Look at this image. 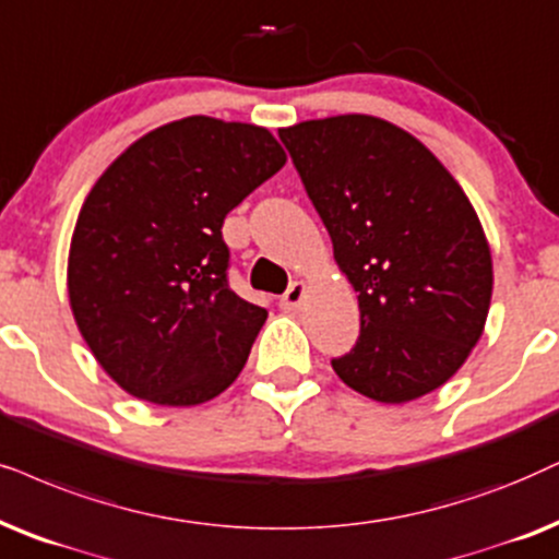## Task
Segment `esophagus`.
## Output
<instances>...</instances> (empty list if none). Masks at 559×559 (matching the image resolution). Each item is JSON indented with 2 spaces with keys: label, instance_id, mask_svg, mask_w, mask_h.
Wrapping results in <instances>:
<instances>
[{
  "label": "esophagus",
  "instance_id": "1",
  "mask_svg": "<svg viewBox=\"0 0 559 559\" xmlns=\"http://www.w3.org/2000/svg\"><path fill=\"white\" fill-rule=\"evenodd\" d=\"M302 297H306V285H302V282H293V285L287 287V293L280 297V306L285 310H295L302 302Z\"/></svg>",
  "mask_w": 559,
  "mask_h": 559
}]
</instances>
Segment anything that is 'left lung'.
<instances>
[{
	"label": "left lung",
	"mask_w": 559,
	"mask_h": 559,
	"mask_svg": "<svg viewBox=\"0 0 559 559\" xmlns=\"http://www.w3.org/2000/svg\"><path fill=\"white\" fill-rule=\"evenodd\" d=\"M280 141L359 293V338L331 367L380 403L441 388L483 336L492 293L467 194L421 141L369 115L300 122Z\"/></svg>",
	"instance_id": "left-lung-1"
}]
</instances>
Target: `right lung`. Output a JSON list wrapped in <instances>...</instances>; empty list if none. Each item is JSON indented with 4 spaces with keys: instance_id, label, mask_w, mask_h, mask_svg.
Returning <instances> with one entry per match:
<instances>
[{
    "instance_id": "1",
    "label": "right lung",
    "mask_w": 559,
    "mask_h": 559,
    "mask_svg": "<svg viewBox=\"0 0 559 559\" xmlns=\"http://www.w3.org/2000/svg\"><path fill=\"white\" fill-rule=\"evenodd\" d=\"M285 162L266 128L192 115L138 138L86 194L69 300L94 359L130 395L198 405L243 369L266 310L230 289L221 228Z\"/></svg>"
}]
</instances>
